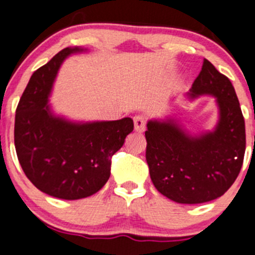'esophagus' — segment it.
Masks as SVG:
<instances>
[{
  "label": "esophagus",
  "instance_id": "esophagus-1",
  "mask_svg": "<svg viewBox=\"0 0 255 255\" xmlns=\"http://www.w3.org/2000/svg\"><path fill=\"white\" fill-rule=\"evenodd\" d=\"M133 121H134V129L137 132H143L146 128V118L142 116H135Z\"/></svg>",
  "mask_w": 255,
  "mask_h": 255
}]
</instances>
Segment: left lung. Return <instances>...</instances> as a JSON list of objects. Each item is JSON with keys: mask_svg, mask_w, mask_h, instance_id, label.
<instances>
[{"mask_svg": "<svg viewBox=\"0 0 255 255\" xmlns=\"http://www.w3.org/2000/svg\"><path fill=\"white\" fill-rule=\"evenodd\" d=\"M213 95L219 107L215 129L191 135L175 120L149 121L144 133L149 176L163 196L178 204L208 203L234 184L246 153V123L232 82L204 59L187 93Z\"/></svg>", "mask_w": 255, "mask_h": 255, "instance_id": "left-lung-1", "label": "left lung"}]
</instances>
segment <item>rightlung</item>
I'll list each match as a JSON object with an SVG mask.
<instances>
[{"instance_id": "right-lung-1", "label": "right lung", "mask_w": 255, "mask_h": 255, "mask_svg": "<svg viewBox=\"0 0 255 255\" xmlns=\"http://www.w3.org/2000/svg\"><path fill=\"white\" fill-rule=\"evenodd\" d=\"M82 51V47H65L37 69L15 117V147L23 172L40 191L64 200L98 192L111 176L112 156L133 130L128 117L78 123L51 112L49 97L60 65Z\"/></svg>"}]
</instances>
